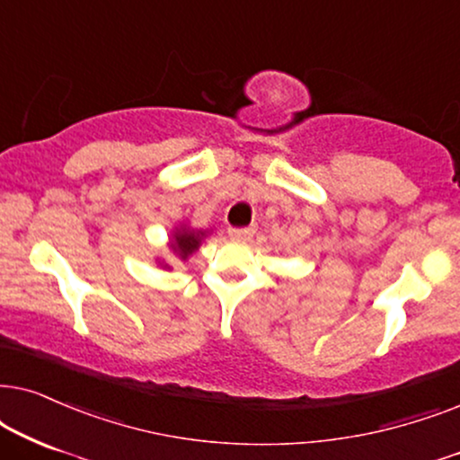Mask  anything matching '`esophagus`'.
Returning a JSON list of instances; mask_svg holds the SVG:
<instances>
[{
    "mask_svg": "<svg viewBox=\"0 0 460 460\" xmlns=\"http://www.w3.org/2000/svg\"><path fill=\"white\" fill-rule=\"evenodd\" d=\"M229 235L234 240H250L254 235V226H231Z\"/></svg>",
    "mask_w": 460,
    "mask_h": 460,
    "instance_id": "obj_1",
    "label": "esophagus"
}]
</instances>
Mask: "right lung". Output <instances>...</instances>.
<instances>
[{
	"instance_id": "1",
	"label": "right lung",
	"mask_w": 460,
	"mask_h": 460,
	"mask_svg": "<svg viewBox=\"0 0 460 460\" xmlns=\"http://www.w3.org/2000/svg\"><path fill=\"white\" fill-rule=\"evenodd\" d=\"M201 237H204V231H189V229H181L174 234L172 240V252L181 259H187L189 254H193L195 250L199 248Z\"/></svg>"
}]
</instances>
